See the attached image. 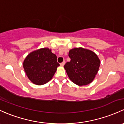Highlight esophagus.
I'll return each mask as SVG.
<instances>
[{"label":"esophagus","instance_id":"obj_1","mask_svg":"<svg viewBox=\"0 0 124 124\" xmlns=\"http://www.w3.org/2000/svg\"><path fill=\"white\" fill-rule=\"evenodd\" d=\"M65 61H63V62H62V63H61L60 65H61V66H63V65H65Z\"/></svg>","mask_w":124,"mask_h":124}]
</instances>
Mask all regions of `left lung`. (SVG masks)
I'll use <instances>...</instances> for the list:
<instances>
[{
  "instance_id": "1",
  "label": "left lung",
  "mask_w": 124,
  "mask_h": 124,
  "mask_svg": "<svg viewBox=\"0 0 124 124\" xmlns=\"http://www.w3.org/2000/svg\"><path fill=\"white\" fill-rule=\"evenodd\" d=\"M70 62L64 65L69 78L77 85L90 84L98 72L100 61L93 51L83 47H75L69 51Z\"/></svg>"
}]
</instances>
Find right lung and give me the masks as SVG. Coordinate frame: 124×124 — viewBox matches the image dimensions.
<instances>
[{"label": "right lung", "instance_id": "right-lung-1", "mask_svg": "<svg viewBox=\"0 0 124 124\" xmlns=\"http://www.w3.org/2000/svg\"><path fill=\"white\" fill-rule=\"evenodd\" d=\"M59 64L51 49L41 48L30 53L23 62L27 77L33 84L43 85L51 80Z\"/></svg>", "mask_w": 124, "mask_h": 124}]
</instances>
